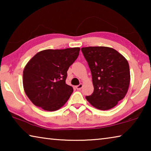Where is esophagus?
Here are the masks:
<instances>
[{"mask_svg":"<svg viewBox=\"0 0 151 151\" xmlns=\"http://www.w3.org/2000/svg\"><path fill=\"white\" fill-rule=\"evenodd\" d=\"M83 84H80V85H78V86H76V88L77 89V90H81V89L83 88Z\"/></svg>","mask_w":151,"mask_h":151,"instance_id":"esophagus-1","label":"esophagus"}]
</instances>
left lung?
I'll use <instances>...</instances> for the list:
<instances>
[{
	"label": "left lung",
	"instance_id": "left-lung-1",
	"mask_svg": "<svg viewBox=\"0 0 151 151\" xmlns=\"http://www.w3.org/2000/svg\"><path fill=\"white\" fill-rule=\"evenodd\" d=\"M91 69L93 93L86 99L99 110L111 109L126 95L131 75L127 60L114 48L88 47L81 48Z\"/></svg>",
	"mask_w": 151,
	"mask_h": 151
}]
</instances>
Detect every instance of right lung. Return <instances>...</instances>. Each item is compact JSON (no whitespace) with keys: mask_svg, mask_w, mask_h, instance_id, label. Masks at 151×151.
<instances>
[{"mask_svg":"<svg viewBox=\"0 0 151 151\" xmlns=\"http://www.w3.org/2000/svg\"><path fill=\"white\" fill-rule=\"evenodd\" d=\"M78 47L40 51L23 70L25 93L35 106L55 111L65 104L73 88L66 84L67 70L79 55Z\"/></svg>","mask_w":151,"mask_h":151,"instance_id":"add662e5","label":"right lung"}]
</instances>
